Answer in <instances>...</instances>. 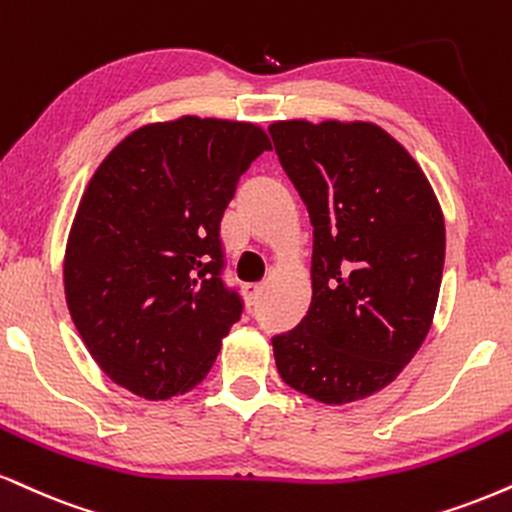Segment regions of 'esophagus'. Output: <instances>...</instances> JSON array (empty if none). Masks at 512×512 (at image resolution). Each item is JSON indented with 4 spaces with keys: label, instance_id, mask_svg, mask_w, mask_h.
Here are the masks:
<instances>
[{
    "label": "esophagus",
    "instance_id": "1",
    "mask_svg": "<svg viewBox=\"0 0 512 512\" xmlns=\"http://www.w3.org/2000/svg\"><path fill=\"white\" fill-rule=\"evenodd\" d=\"M262 283H248V286L243 288L245 291V298H248V305H257V300H260L262 295Z\"/></svg>",
    "mask_w": 512,
    "mask_h": 512
}]
</instances>
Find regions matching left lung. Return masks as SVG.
<instances>
[{
    "label": "left lung",
    "instance_id": "1",
    "mask_svg": "<svg viewBox=\"0 0 512 512\" xmlns=\"http://www.w3.org/2000/svg\"><path fill=\"white\" fill-rule=\"evenodd\" d=\"M283 171L303 197L312 303L274 336L281 379L326 405L389 386L432 329L446 224L420 164L377 123L276 121Z\"/></svg>",
    "mask_w": 512,
    "mask_h": 512
}]
</instances>
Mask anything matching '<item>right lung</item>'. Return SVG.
I'll return each mask as SVG.
<instances>
[{
	"instance_id": "1",
	"label": "right lung",
	"mask_w": 512,
	"mask_h": 512,
	"mask_svg": "<svg viewBox=\"0 0 512 512\" xmlns=\"http://www.w3.org/2000/svg\"><path fill=\"white\" fill-rule=\"evenodd\" d=\"M264 150L257 123L181 116L140 126L97 166L66 240L64 291L114 384L166 400L207 377L243 312L221 281L219 224Z\"/></svg>"
}]
</instances>
